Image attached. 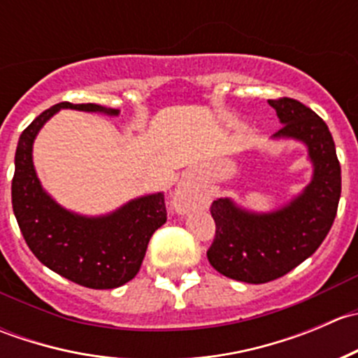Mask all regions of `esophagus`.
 <instances>
[{
  "label": "esophagus",
  "instance_id": "esophagus-1",
  "mask_svg": "<svg viewBox=\"0 0 358 358\" xmlns=\"http://www.w3.org/2000/svg\"><path fill=\"white\" fill-rule=\"evenodd\" d=\"M173 208H175L176 213L180 215H185V213L192 211L194 208L197 206V196L192 189H190L187 183H180L176 187L175 194H173V201H171Z\"/></svg>",
  "mask_w": 358,
  "mask_h": 358
}]
</instances>
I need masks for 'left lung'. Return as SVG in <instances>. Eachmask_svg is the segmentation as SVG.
<instances>
[{
	"instance_id": "8db88e82",
	"label": "left lung",
	"mask_w": 358,
	"mask_h": 358,
	"mask_svg": "<svg viewBox=\"0 0 358 358\" xmlns=\"http://www.w3.org/2000/svg\"><path fill=\"white\" fill-rule=\"evenodd\" d=\"M268 103L284 124L273 138L305 143L313 176L298 197L270 213L248 211L227 197L213 201L216 232L209 263L222 275L248 284L279 279L312 256L333 227L341 196V166L326 122L294 99Z\"/></svg>"
}]
</instances>
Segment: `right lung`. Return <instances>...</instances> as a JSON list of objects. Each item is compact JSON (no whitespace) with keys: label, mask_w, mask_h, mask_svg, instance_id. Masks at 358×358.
Masks as SVG:
<instances>
[{"label":"right lung","mask_w":358,"mask_h":358,"mask_svg":"<svg viewBox=\"0 0 358 358\" xmlns=\"http://www.w3.org/2000/svg\"><path fill=\"white\" fill-rule=\"evenodd\" d=\"M60 109L103 112L117 109L96 103L60 102L41 112L19 138L12 204L25 243L36 258L59 275L90 289H114L138 273L147 246L166 223L164 194H150L126 202L103 216L67 211L43 190L32 164V143L46 121Z\"/></svg>","instance_id":"add662e5"}]
</instances>
